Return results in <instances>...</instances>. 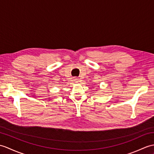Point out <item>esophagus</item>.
Masks as SVG:
<instances>
[{"instance_id": "34e87169", "label": "esophagus", "mask_w": 154, "mask_h": 154, "mask_svg": "<svg viewBox=\"0 0 154 154\" xmlns=\"http://www.w3.org/2000/svg\"><path fill=\"white\" fill-rule=\"evenodd\" d=\"M78 80H79V79H75L74 81H78Z\"/></svg>"}]
</instances>
